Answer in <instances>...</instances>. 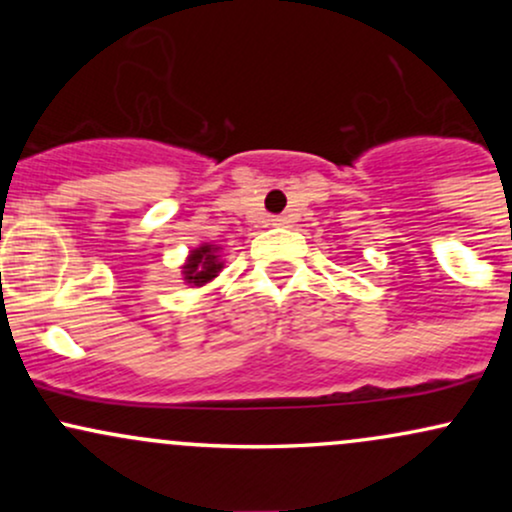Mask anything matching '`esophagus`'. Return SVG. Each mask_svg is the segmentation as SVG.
<instances>
[{"instance_id":"34e87169","label":"esophagus","mask_w":512,"mask_h":512,"mask_svg":"<svg viewBox=\"0 0 512 512\" xmlns=\"http://www.w3.org/2000/svg\"><path fill=\"white\" fill-rule=\"evenodd\" d=\"M289 223H291L289 216H284V214L272 216V226H289Z\"/></svg>"}]
</instances>
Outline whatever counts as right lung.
Masks as SVG:
<instances>
[{"label": "right lung", "instance_id": "1", "mask_svg": "<svg viewBox=\"0 0 512 512\" xmlns=\"http://www.w3.org/2000/svg\"><path fill=\"white\" fill-rule=\"evenodd\" d=\"M223 262L219 260V248L204 243L197 250L190 252L187 262L182 264V276H185V284L192 286H204L207 281L219 276Z\"/></svg>", "mask_w": 512, "mask_h": 512}]
</instances>
